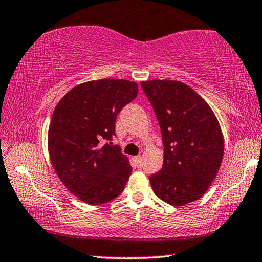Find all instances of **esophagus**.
Masks as SVG:
<instances>
[{"label":"esophagus","instance_id":"obj_1","mask_svg":"<svg viewBox=\"0 0 262 262\" xmlns=\"http://www.w3.org/2000/svg\"><path fill=\"white\" fill-rule=\"evenodd\" d=\"M133 160H134V161H135L136 166H138V167H142L143 159L141 158V156H134V158H133Z\"/></svg>","mask_w":262,"mask_h":262}]
</instances>
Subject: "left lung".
Here are the masks:
<instances>
[{"label": "left lung", "mask_w": 262, "mask_h": 262, "mask_svg": "<svg viewBox=\"0 0 262 262\" xmlns=\"http://www.w3.org/2000/svg\"><path fill=\"white\" fill-rule=\"evenodd\" d=\"M142 89L158 118L165 147L163 166L149 177L167 204L185 206L202 198L224 159V135L209 104L180 81L149 80Z\"/></svg>", "instance_id": "obj_1"}]
</instances>
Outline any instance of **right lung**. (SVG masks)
<instances>
[{
    "label": "right lung",
    "instance_id": "obj_1",
    "mask_svg": "<svg viewBox=\"0 0 262 262\" xmlns=\"http://www.w3.org/2000/svg\"><path fill=\"white\" fill-rule=\"evenodd\" d=\"M138 84L102 79L77 84L58 101L48 129L53 168L70 193L88 205L114 200L132 174L129 160L103 139L115 134V120L138 95Z\"/></svg>",
    "mask_w": 262,
    "mask_h": 262
}]
</instances>
